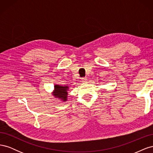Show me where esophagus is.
Wrapping results in <instances>:
<instances>
[{"label":"esophagus","instance_id":"obj_1","mask_svg":"<svg viewBox=\"0 0 153 153\" xmlns=\"http://www.w3.org/2000/svg\"><path fill=\"white\" fill-rule=\"evenodd\" d=\"M87 81V78H82V83H86Z\"/></svg>","mask_w":153,"mask_h":153}]
</instances>
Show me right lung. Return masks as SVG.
<instances>
[{
    "label": "right lung",
    "mask_w": 153,
    "mask_h": 153,
    "mask_svg": "<svg viewBox=\"0 0 153 153\" xmlns=\"http://www.w3.org/2000/svg\"><path fill=\"white\" fill-rule=\"evenodd\" d=\"M69 87L67 85L62 86L61 85L55 84L52 94L55 98H58L62 102H65L68 100Z\"/></svg>",
    "instance_id": "right-lung-1"
}]
</instances>
